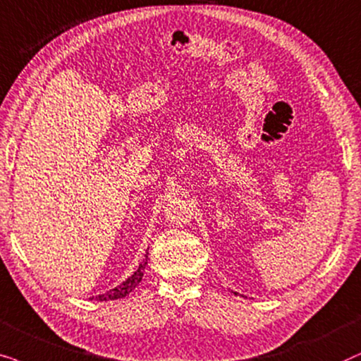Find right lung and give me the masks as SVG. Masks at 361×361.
I'll use <instances>...</instances> for the list:
<instances>
[{
	"label": "right lung",
	"mask_w": 361,
	"mask_h": 361,
	"mask_svg": "<svg viewBox=\"0 0 361 361\" xmlns=\"http://www.w3.org/2000/svg\"><path fill=\"white\" fill-rule=\"evenodd\" d=\"M147 259H148V252H147L145 259H143V261L140 262V266H138L137 271L133 272L132 276L127 279V281L122 282V284L115 287V289H110L109 292H105V294L90 297V299H95V300H100V302H104V300H117V299H122V297L130 294V292L135 289L138 284H140V281H142V277H143V272H145V267H147Z\"/></svg>",
	"instance_id": "obj_1"
}]
</instances>
